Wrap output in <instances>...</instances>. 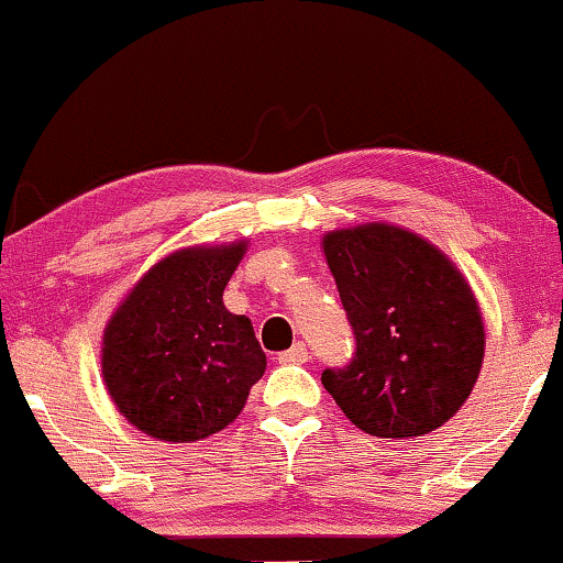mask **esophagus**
<instances>
[{"label":"esophagus","instance_id":"34e87169","mask_svg":"<svg viewBox=\"0 0 563 563\" xmlns=\"http://www.w3.org/2000/svg\"><path fill=\"white\" fill-rule=\"evenodd\" d=\"M308 360H310V352H308V346L302 344V341H297V344L291 346L289 352L279 354V362L282 364H305Z\"/></svg>","mask_w":563,"mask_h":563}]
</instances>
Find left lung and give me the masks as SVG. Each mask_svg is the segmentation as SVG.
Listing matches in <instances>:
<instances>
[{
  "instance_id": "left-lung-1",
  "label": "left lung",
  "mask_w": 563,
  "mask_h": 563,
  "mask_svg": "<svg viewBox=\"0 0 563 563\" xmlns=\"http://www.w3.org/2000/svg\"><path fill=\"white\" fill-rule=\"evenodd\" d=\"M354 360L323 385L354 427L385 440L440 429L481 375L484 316L471 284L440 247L388 222L323 235Z\"/></svg>"
}]
</instances>
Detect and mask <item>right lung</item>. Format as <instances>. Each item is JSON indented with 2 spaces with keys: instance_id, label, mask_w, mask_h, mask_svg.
<instances>
[{
  "instance_id": "1",
  "label": "right lung",
  "mask_w": 563,
  "mask_h": 563,
  "mask_svg": "<svg viewBox=\"0 0 563 563\" xmlns=\"http://www.w3.org/2000/svg\"><path fill=\"white\" fill-rule=\"evenodd\" d=\"M247 240L180 247L157 261L103 331V383L121 416L163 442L222 432L266 369L251 320L222 295Z\"/></svg>"
}]
</instances>
